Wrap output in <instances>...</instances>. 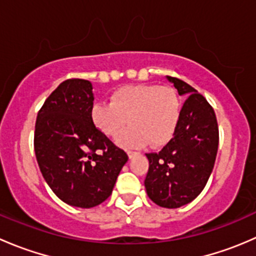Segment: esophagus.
<instances>
[{"mask_svg":"<svg viewBox=\"0 0 256 256\" xmlns=\"http://www.w3.org/2000/svg\"><path fill=\"white\" fill-rule=\"evenodd\" d=\"M126 154H128V156L130 157V158H131V157H132V156H135V154H138V152H135V151H131V150H128V151H126Z\"/></svg>","mask_w":256,"mask_h":256,"instance_id":"esophagus-1","label":"esophagus"}]
</instances>
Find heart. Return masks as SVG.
<instances>
[{"label": "heart", "mask_w": 256, "mask_h": 256, "mask_svg": "<svg viewBox=\"0 0 256 256\" xmlns=\"http://www.w3.org/2000/svg\"><path fill=\"white\" fill-rule=\"evenodd\" d=\"M180 118V100L171 86L156 84L125 85L110 95V102H95L92 120L108 138L118 135L122 147H140L150 144L164 146L174 138Z\"/></svg>", "instance_id": "b5f03b06"}]
</instances>
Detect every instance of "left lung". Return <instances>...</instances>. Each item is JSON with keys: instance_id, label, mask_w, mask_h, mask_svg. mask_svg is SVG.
<instances>
[{"instance_id": "left-lung-1", "label": "left lung", "mask_w": 256, "mask_h": 256, "mask_svg": "<svg viewBox=\"0 0 256 256\" xmlns=\"http://www.w3.org/2000/svg\"><path fill=\"white\" fill-rule=\"evenodd\" d=\"M186 95L174 138L160 152L146 154L144 187L152 202L180 208L200 196L213 171L219 144L216 112L204 96L183 80L167 76Z\"/></svg>"}]
</instances>
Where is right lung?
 I'll return each mask as SVG.
<instances>
[{"mask_svg": "<svg viewBox=\"0 0 256 256\" xmlns=\"http://www.w3.org/2000/svg\"><path fill=\"white\" fill-rule=\"evenodd\" d=\"M89 80L59 84L38 112L34 152L54 194L73 207L92 208L110 197L128 157L92 120Z\"/></svg>", "mask_w": 256, "mask_h": 256, "instance_id": "obj_1", "label": "right lung"}]
</instances>
